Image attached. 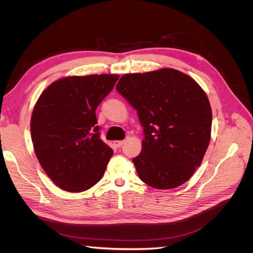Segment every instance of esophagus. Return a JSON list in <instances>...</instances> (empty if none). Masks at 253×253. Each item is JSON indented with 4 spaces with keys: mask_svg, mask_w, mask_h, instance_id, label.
I'll list each match as a JSON object with an SVG mask.
<instances>
[{
    "mask_svg": "<svg viewBox=\"0 0 253 253\" xmlns=\"http://www.w3.org/2000/svg\"><path fill=\"white\" fill-rule=\"evenodd\" d=\"M125 143V141L124 140H116V141H114V145L115 147H117V148H120L122 144Z\"/></svg>",
    "mask_w": 253,
    "mask_h": 253,
    "instance_id": "1",
    "label": "esophagus"
}]
</instances>
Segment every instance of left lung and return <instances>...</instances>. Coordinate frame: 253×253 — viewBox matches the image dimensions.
Returning a JSON list of instances; mask_svg holds the SVG:
<instances>
[{
	"label": "left lung",
	"instance_id": "obj_1",
	"mask_svg": "<svg viewBox=\"0 0 253 253\" xmlns=\"http://www.w3.org/2000/svg\"><path fill=\"white\" fill-rule=\"evenodd\" d=\"M116 89L143 127L141 152L133 158L139 178L155 189L185 183L210 142L212 111L204 89L173 68L124 75Z\"/></svg>",
	"mask_w": 253,
	"mask_h": 253
}]
</instances>
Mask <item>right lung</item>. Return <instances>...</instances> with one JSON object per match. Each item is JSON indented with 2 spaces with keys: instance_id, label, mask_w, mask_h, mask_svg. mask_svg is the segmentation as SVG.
Returning a JSON list of instances; mask_svg holds the SVG:
<instances>
[{
  "instance_id": "obj_1",
  "label": "right lung",
  "mask_w": 253,
  "mask_h": 253,
  "mask_svg": "<svg viewBox=\"0 0 253 253\" xmlns=\"http://www.w3.org/2000/svg\"><path fill=\"white\" fill-rule=\"evenodd\" d=\"M118 75L72 76L52 82L35 105L30 132L48 177L67 192H82L102 178L113 150L100 138L96 109Z\"/></svg>"
}]
</instances>
